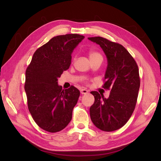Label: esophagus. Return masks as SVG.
<instances>
[{"instance_id":"esophagus-1","label":"esophagus","mask_w":161,"mask_h":161,"mask_svg":"<svg viewBox=\"0 0 161 161\" xmlns=\"http://www.w3.org/2000/svg\"><path fill=\"white\" fill-rule=\"evenodd\" d=\"M80 92L82 94H86L89 92V91L85 89H80Z\"/></svg>"}]
</instances>
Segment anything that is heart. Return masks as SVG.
Segmentation results:
<instances>
[{
    "mask_svg": "<svg viewBox=\"0 0 161 161\" xmlns=\"http://www.w3.org/2000/svg\"><path fill=\"white\" fill-rule=\"evenodd\" d=\"M89 57L90 60H94V59H96V58H103L102 55L99 52L97 51H93V50H91L89 52Z\"/></svg>",
    "mask_w": 161,
    "mask_h": 161,
    "instance_id": "heart-1",
    "label": "heart"
}]
</instances>
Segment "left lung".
<instances>
[{
  "label": "left lung",
  "mask_w": 161,
  "mask_h": 161,
  "mask_svg": "<svg viewBox=\"0 0 161 161\" xmlns=\"http://www.w3.org/2000/svg\"><path fill=\"white\" fill-rule=\"evenodd\" d=\"M99 44L108 59L103 88L111 89L108 98L91 91L95 102L90 108L91 121L97 128L111 131L127 123L135 109L140 85L137 64L128 51L118 43L102 37H89Z\"/></svg>",
  "instance_id": "obj_1"
}]
</instances>
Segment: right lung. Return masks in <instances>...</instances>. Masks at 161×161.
Returning <instances> with one entry per match:
<instances>
[{"label":"right lung","mask_w":161,"mask_h":161,"mask_svg":"<svg viewBox=\"0 0 161 161\" xmlns=\"http://www.w3.org/2000/svg\"><path fill=\"white\" fill-rule=\"evenodd\" d=\"M84 37L74 33L53 37L35 52L27 68L29 111L39 127L49 132L61 131L72 119L80 91L74 86L63 89L58 79L69 69L72 53Z\"/></svg>","instance_id":"add662e5"}]
</instances>
